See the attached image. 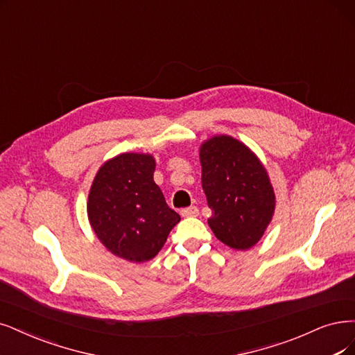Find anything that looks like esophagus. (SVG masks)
<instances>
[{"label": "esophagus", "instance_id": "1", "mask_svg": "<svg viewBox=\"0 0 355 355\" xmlns=\"http://www.w3.org/2000/svg\"><path fill=\"white\" fill-rule=\"evenodd\" d=\"M198 215H199V209L196 206H190V207H186V209H182V211H181V216H184V218L198 216Z\"/></svg>", "mask_w": 355, "mask_h": 355}]
</instances>
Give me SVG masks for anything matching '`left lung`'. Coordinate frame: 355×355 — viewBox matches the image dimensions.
<instances>
[{"label": "left lung", "instance_id": "left-lung-1", "mask_svg": "<svg viewBox=\"0 0 355 355\" xmlns=\"http://www.w3.org/2000/svg\"><path fill=\"white\" fill-rule=\"evenodd\" d=\"M202 187L212 209L207 224L234 250H248L270 224L275 193L265 165L237 139L214 136L200 144Z\"/></svg>", "mask_w": 355, "mask_h": 355}]
</instances>
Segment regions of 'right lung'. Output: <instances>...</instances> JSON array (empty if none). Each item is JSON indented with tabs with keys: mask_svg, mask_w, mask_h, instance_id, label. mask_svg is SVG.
<instances>
[{
	"mask_svg": "<svg viewBox=\"0 0 355 355\" xmlns=\"http://www.w3.org/2000/svg\"><path fill=\"white\" fill-rule=\"evenodd\" d=\"M150 153L116 155L98 169L87 198V218L99 241L116 257L141 263L161 252L180 215L153 181Z\"/></svg>",
	"mask_w": 355,
	"mask_h": 355,
	"instance_id": "obj_1",
	"label": "right lung"
}]
</instances>
